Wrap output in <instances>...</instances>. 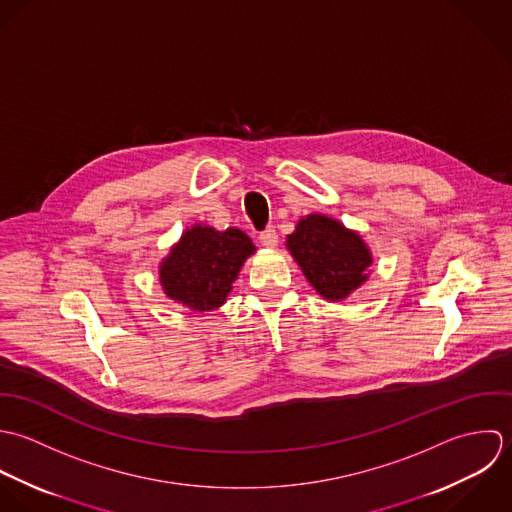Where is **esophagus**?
I'll use <instances>...</instances> for the list:
<instances>
[{"label": "esophagus", "mask_w": 512, "mask_h": 512, "mask_svg": "<svg viewBox=\"0 0 512 512\" xmlns=\"http://www.w3.org/2000/svg\"><path fill=\"white\" fill-rule=\"evenodd\" d=\"M259 241H261L263 247L273 249V247H277V243H279V235H277L275 229H265V231L259 235Z\"/></svg>", "instance_id": "obj_1"}]
</instances>
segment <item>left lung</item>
Returning <instances> with one entry per match:
<instances>
[{
    "mask_svg": "<svg viewBox=\"0 0 512 512\" xmlns=\"http://www.w3.org/2000/svg\"><path fill=\"white\" fill-rule=\"evenodd\" d=\"M287 249L303 269L308 283L326 301H342L354 293L372 267L364 239L340 221L312 213L287 237Z\"/></svg>",
    "mask_w": 512,
    "mask_h": 512,
    "instance_id": "1",
    "label": "left lung"
}]
</instances>
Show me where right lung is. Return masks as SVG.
<instances>
[{
    "label": "right lung",
    "mask_w": 512,
    "mask_h": 512,
    "mask_svg": "<svg viewBox=\"0 0 512 512\" xmlns=\"http://www.w3.org/2000/svg\"><path fill=\"white\" fill-rule=\"evenodd\" d=\"M255 253L251 239L235 227L215 231L196 223L160 265L164 293L192 310L221 307L245 259Z\"/></svg>",
    "instance_id": "right-lung-1"
}]
</instances>
